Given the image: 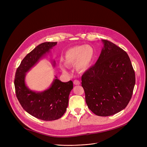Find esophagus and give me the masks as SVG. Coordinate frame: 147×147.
Returning a JSON list of instances; mask_svg holds the SVG:
<instances>
[{"label": "esophagus", "instance_id": "1", "mask_svg": "<svg viewBox=\"0 0 147 147\" xmlns=\"http://www.w3.org/2000/svg\"><path fill=\"white\" fill-rule=\"evenodd\" d=\"M73 83H74V84H76V85H79V84H80V81L78 80H74V82H73Z\"/></svg>", "mask_w": 147, "mask_h": 147}]
</instances>
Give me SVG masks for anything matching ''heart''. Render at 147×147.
I'll list each match as a JSON object with an SVG mask.
<instances>
[{
	"label": "heart",
	"mask_w": 147,
	"mask_h": 147,
	"mask_svg": "<svg viewBox=\"0 0 147 147\" xmlns=\"http://www.w3.org/2000/svg\"><path fill=\"white\" fill-rule=\"evenodd\" d=\"M95 55L94 48L89 45L76 46L69 48L65 53L64 61L65 65L72 66L76 64V69L78 71H84L91 66ZM64 73H67V68L61 65Z\"/></svg>",
	"instance_id": "b5f03b06"
}]
</instances>
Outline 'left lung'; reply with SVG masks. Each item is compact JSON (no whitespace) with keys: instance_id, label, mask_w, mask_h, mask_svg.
Masks as SVG:
<instances>
[{"instance_id":"left-lung-1","label":"left lung","mask_w":147,"mask_h":147,"mask_svg":"<svg viewBox=\"0 0 147 147\" xmlns=\"http://www.w3.org/2000/svg\"><path fill=\"white\" fill-rule=\"evenodd\" d=\"M104 47L95 64L82 76L89 109L99 116L125 109L132 98L135 74L127 53L113 43L102 40Z\"/></svg>"}]
</instances>
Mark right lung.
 I'll return each mask as SVG.
<instances>
[{
	"label": "right lung",
	"mask_w": 147,
	"mask_h": 147,
	"mask_svg": "<svg viewBox=\"0 0 147 147\" xmlns=\"http://www.w3.org/2000/svg\"><path fill=\"white\" fill-rule=\"evenodd\" d=\"M57 43L44 42L36 46L22 60L15 76V93L22 107L30 115L45 121L57 120L65 113L68 96L73 88V82H62L55 76L48 89L37 92L28 88L25 78L26 73Z\"/></svg>",
	"instance_id": "right-lung-1"
}]
</instances>
